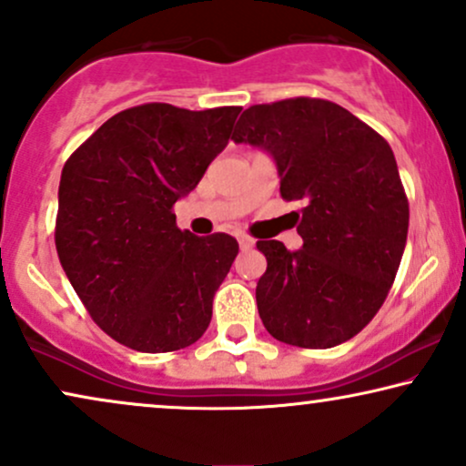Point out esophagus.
Listing matches in <instances>:
<instances>
[{
  "mask_svg": "<svg viewBox=\"0 0 466 466\" xmlns=\"http://www.w3.org/2000/svg\"><path fill=\"white\" fill-rule=\"evenodd\" d=\"M238 242H239V248L242 250H248V248H252V246H255V239L252 238H248V235H238Z\"/></svg>",
  "mask_w": 466,
  "mask_h": 466,
  "instance_id": "obj_1",
  "label": "esophagus"
}]
</instances>
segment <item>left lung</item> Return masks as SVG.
<instances>
[{
	"label": "left lung",
	"mask_w": 466,
	"mask_h": 466,
	"mask_svg": "<svg viewBox=\"0 0 466 466\" xmlns=\"http://www.w3.org/2000/svg\"><path fill=\"white\" fill-rule=\"evenodd\" d=\"M231 140L266 151L280 197L307 203L300 250L257 242L268 259L257 283L266 330L311 350L359 335L391 289L409 235L391 147L346 107L307 96L248 107Z\"/></svg>",
	"instance_id": "left-lung-1"
}]
</instances>
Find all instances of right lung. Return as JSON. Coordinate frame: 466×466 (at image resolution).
I'll return each mask as SVG.
<instances>
[{
  "label": "right lung",
  "mask_w": 466,
  "mask_h": 466,
  "mask_svg": "<svg viewBox=\"0 0 466 466\" xmlns=\"http://www.w3.org/2000/svg\"><path fill=\"white\" fill-rule=\"evenodd\" d=\"M242 107H129L101 125L62 168L56 248L90 318L137 352L192 346L238 257L227 233L197 238L172 205L224 151Z\"/></svg>",
  "instance_id": "obj_1"
}]
</instances>
